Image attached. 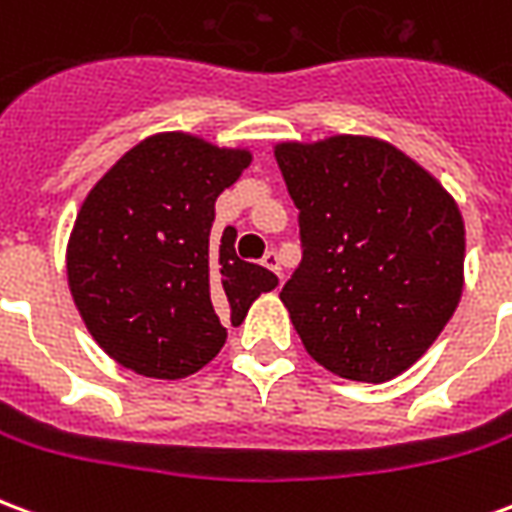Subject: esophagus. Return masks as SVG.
I'll use <instances>...</instances> for the list:
<instances>
[{
    "label": "esophagus",
    "mask_w": 512,
    "mask_h": 512,
    "mask_svg": "<svg viewBox=\"0 0 512 512\" xmlns=\"http://www.w3.org/2000/svg\"><path fill=\"white\" fill-rule=\"evenodd\" d=\"M260 263H263V266H266V268H271V271H274L277 277H282V263H279V255H277V252H274V249H268Z\"/></svg>",
    "instance_id": "1"
}]
</instances>
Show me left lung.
Listing matches in <instances>:
<instances>
[{"mask_svg": "<svg viewBox=\"0 0 512 512\" xmlns=\"http://www.w3.org/2000/svg\"><path fill=\"white\" fill-rule=\"evenodd\" d=\"M277 161L301 235L279 299L307 354L348 381L400 376L461 299L458 205L397 147L367 136L288 142Z\"/></svg>", "mask_w": 512, "mask_h": 512, "instance_id": "obj_1", "label": "left lung"}]
</instances>
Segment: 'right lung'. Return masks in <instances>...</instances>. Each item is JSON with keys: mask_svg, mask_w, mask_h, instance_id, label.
<instances>
[{"mask_svg": "<svg viewBox=\"0 0 512 512\" xmlns=\"http://www.w3.org/2000/svg\"><path fill=\"white\" fill-rule=\"evenodd\" d=\"M246 150L189 134L131 147L87 194L68 244V285L95 343L147 378L197 373L222 351L224 321L277 288L211 235L216 197L249 167Z\"/></svg>", "mask_w": 512, "mask_h": 512, "instance_id": "1", "label": "right lung"}]
</instances>
